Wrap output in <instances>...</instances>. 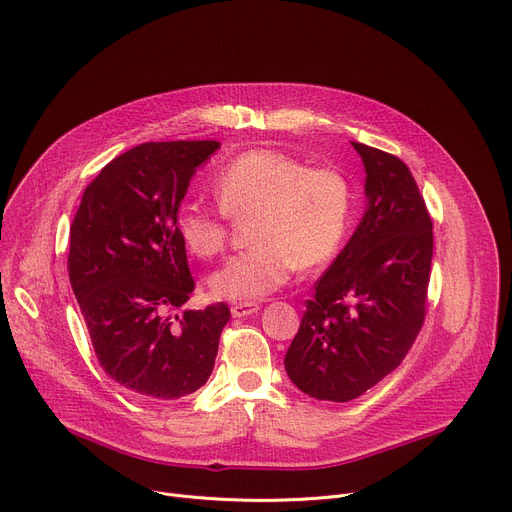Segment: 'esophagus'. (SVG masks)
<instances>
[{
  "instance_id": "esophagus-1",
  "label": "esophagus",
  "mask_w": 512,
  "mask_h": 512,
  "mask_svg": "<svg viewBox=\"0 0 512 512\" xmlns=\"http://www.w3.org/2000/svg\"><path fill=\"white\" fill-rule=\"evenodd\" d=\"M260 309L258 303H252V301H244V303H233L231 305V316L233 318H248L252 316V313H256Z\"/></svg>"
}]
</instances>
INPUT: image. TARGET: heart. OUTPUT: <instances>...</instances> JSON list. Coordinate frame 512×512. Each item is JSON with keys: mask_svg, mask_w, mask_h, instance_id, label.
Returning <instances> with one entry per match:
<instances>
[{"mask_svg": "<svg viewBox=\"0 0 512 512\" xmlns=\"http://www.w3.org/2000/svg\"><path fill=\"white\" fill-rule=\"evenodd\" d=\"M217 207L186 201L176 227L186 248L211 258L225 250L229 217L250 221V250L213 272L209 287L227 301L262 299L289 283L297 266H326L346 242L355 211L350 180L334 168H311L277 149L233 157L213 180Z\"/></svg>", "mask_w": 512, "mask_h": 512, "instance_id": "obj_1", "label": "heart"}]
</instances>
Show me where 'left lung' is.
<instances>
[{"mask_svg":"<svg viewBox=\"0 0 512 512\" xmlns=\"http://www.w3.org/2000/svg\"><path fill=\"white\" fill-rule=\"evenodd\" d=\"M365 164L367 211L313 285L287 355L307 396L350 402L408 355L426 316L432 219L400 157L355 143Z\"/></svg>","mask_w":512,"mask_h":512,"instance_id":"1","label":"left lung"}]
</instances>
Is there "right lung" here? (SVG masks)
Listing matches in <instances>:
<instances>
[{"mask_svg":"<svg viewBox=\"0 0 512 512\" xmlns=\"http://www.w3.org/2000/svg\"><path fill=\"white\" fill-rule=\"evenodd\" d=\"M217 141L141 143L88 184L69 231V283L100 367L149 400H178L215 367L229 307L172 316L194 291L176 215Z\"/></svg>","mask_w":512,"mask_h":512,"instance_id":"right-lung-1","label":"right lung"}]
</instances>
